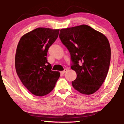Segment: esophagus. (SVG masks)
I'll return each instance as SVG.
<instances>
[{
    "label": "esophagus",
    "instance_id": "esophagus-1",
    "mask_svg": "<svg viewBox=\"0 0 124 124\" xmlns=\"http://www.w3.org/2000/svg\"><path fill=\"white\" fill-rule=\"evenodd\" d=\"M67 70H68V69H64V70L61 71V75H64V73H65L66 72H67Z\"/></svg>",
    "mask_w": 124,
    "mask_h": 124
}]
</instances>
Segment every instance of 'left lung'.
<instances>
[{
	"label": "left lung",
	"mask_w": 124,
	"mask_h": 124,
	"mask_svg": "<svg viewBox=\"0 0 124 124\" xmlns=\"http://www.w3.org/2000/svg\"><path fill=\"white\" fill-rule=\"evenodd\" d=\"M59 38L70 54L71 69L76 72L72 86L80 93L92 94L106 78L111 60L109 41L87 25L63 28Z\"/></svg>",
	"instance_id": "8db88e82"
}]
</instances>
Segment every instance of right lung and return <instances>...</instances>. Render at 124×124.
Returning a JSON list of instances; mask_svg holds the SVG:
<instances>
[{"mask_svg": "<svg viewBox=\"0 0 124 124\" xmlns=\"http://www.w3.org/2000/svg\"><path fill=\"white\" fill-rule=\"evenodd\" d=\"M59 30L37 28L20 39L15 56L18 78L26 89L35 96H43L55 87L60 76L52 71L46 56L48 49L57 39Z\"/></svg>", "mask_w": 124, "mask_h": 124, "instance_id": "obj_1", "label": "right lung"}]
</instances>
